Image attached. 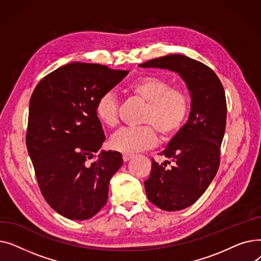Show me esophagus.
<instances>
[{
  "label": "esophagus",
  "instance_id": "1",
  "mask_svg": "<svg viewBox=\"0 0 261 261\" xmlns=\"http://www.w3.org/2000/svg\"><path fill=\"white\" fill-rule=\"evenodd\" d=\"M133 158V155H131V154H127V153H125V154H122V160H123V162H128V161H130L131 159Z\"/></svg>",
  "mask_w": 261,
  "mask_h": 261
}]
</instances>
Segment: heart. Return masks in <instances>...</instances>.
<instances>
[{
  "label": "heart",
  "instance_id": "b5f03b06",
  "mask_svg": "<svg viewBox=\"0 0 261 261\" xmlns=\"http://www.w3.org/2000/svg\"><path fill=\"white\" fill-rule=\"evenodd\" d=\"M171 82L158 76H143L132 81L127 92L145 105L136 128H123L115 133L110 144L117 151L135 153L152 148L156 133L168 140L183 127L189 111L188 96L182 89L171 88ZM118 101L113 92H106L96 101L95 114L102 125L115 128L118 123Z\"/></svg>",
  "mask_w": 261,
  "mask_h": 261
}]
</instances>
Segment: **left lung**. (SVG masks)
I'll return each instance as SVG.
<instances>
[{
	"label": "left lung",
	"mask_w": 261,
	"mask_h": 261,
	"mask_svg": "<svg viewBox=\"0 0 261 261\" xmlns=\"http://www.w3.org/2000/svg\"><path fill=\"white\" fill-rule=\"evenodd\" d=\"M140 66L177 73L190 94L187 122L160 153L167 160L162 164L152 161L151 172L144 183L148 200L155 206L181 211L205 193L218 171L226 123L224 89L212 68L183 55H168ZM169 160L175 164L166 169Z\"/></svg>",
	"instance_id": "obj_1"
}]
</instances>
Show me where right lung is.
<instances>
[{"label":"right lung","instance_id":"1","mask_svg":"<svg viewBox=\"0 0 261 261\" xmlns=\"http://www.w3.org/2000/svg\"><path fill=\"white\" fill-rule=\"evenodd\" d=\"M106 65L72 62L46 75L30 101L26 146L49 206L87 220L107 203L109 183L122 165L117 151L98 152L106 136L95 105L128 75Z\"/></svg>","mask_w":261,"mask_h":261}]
</instances>
